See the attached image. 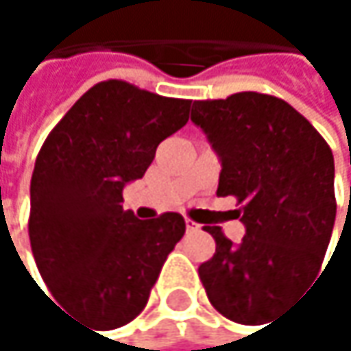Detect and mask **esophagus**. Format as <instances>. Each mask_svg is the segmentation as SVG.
Returning a JSON list of instances; mask_svg holds the SVG:
<instances>
[{
    "label": "esophagus",
    "mask_w": 351,
    "mask_h": 351,
    "mask_svg": "<svg viewBox=\"0 0 351 351\" xmlns=\"http://www.w3.org/2000/svg\"><path fill=\"white\" fill-rule=\"evenodd\" d=\"M184 226H186V232H189V234H193V232H199V230H201V226H199V223H195L193 219H184Z\"/></svg>",
    "instance_id": "1"
}]
</instances>
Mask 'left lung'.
<instances>
[{"mask_svg": "<svg viewBox=\"0 0 351 351\" xmlns=\"http://www.w3.org/2000/svg\"><path fill=\"white\" fill-rule=\"evenodd\" d=\"M191 119L221 158L217 195L238 199L245 226L238 245L205 226L215 254L199 276L221 315L254 325L321 270L337 207L333 154L295 107L266 93L195 101Z\"/></svg>", "mask_w": 351, "mask_h": 351, "instance_id": "obj_1", "label": "left lung"}]
</instances>
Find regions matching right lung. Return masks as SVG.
Listing matches in <instances>:
<instances>
[{"label": "right lung", "mask_w": 351, "mask_h": 351, "mask_svg": "<svg viewBox=\"0 0 351 351\" xmlns=\"http://www.w3.org/2000/svg\"><path fill=\"white\" fill-rule=\"evenodd\" d=\"M189 99L125 81L93 85L52 128L36 156L28 234L54 299L93 329L140 315L184 234L178 213L140 221L123 186L142 178L158 144L189 121Z\"/></svg>", "instance_id": "add662e5"}]
</instances>
